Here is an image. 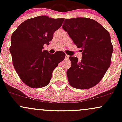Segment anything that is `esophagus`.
Listing matches in <instances>:
<instances>
[{
  "label": "esophagus",
  "instance_id": "34e87169",
  "mask_svg": "<svg viewBox=\"0 0 122 122\" xmlns=\"http://www.w3.org/2000/svg\"><path fill=\"white\" fill-rule=\"evenodd\" d=\"M69 56L68 55H67V54H66L65 55V59H67V60H68L69 59Z\"/></svg>",
  "mask_w": 122,
  "mask_h": 122
}]
</instances>
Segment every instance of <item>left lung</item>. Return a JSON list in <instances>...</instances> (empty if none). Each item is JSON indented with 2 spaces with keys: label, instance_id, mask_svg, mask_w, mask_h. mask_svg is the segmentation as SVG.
Here are the masks:
<instances>
[{
  "label": "left lung",
  "instance_id": "left-lung-1",
  "mask_svg": "<svg viewBox=\"0 0 122 122\" xmlns=\"http://www.w3.org/2000/svg\"><path fill=\"white\" fill-rule=\"evenodd\" d=\"M62 28L78 48L82 49V59L69 57L72 65L67 71L71 86L89 89L101 81L111 65L112 44L109 32L92 19H66Z\"/></svg>",
  "mask_w": 122,
  "mask_h": 122
}]
</instances>
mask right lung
<instances>
[{"mask_svg":"<svg viewBox=\"0 0 122 122\" xmlns=\"http://www.w3.org/2000/svg\"><path fill=\"white\" fill-rule=\"evenodd\" d=\"M64 19L39 16L24 21L12 33L10 51L13 66L21 80L30 88H39L50 82L53 71L62 61V51L50 54L43 50Z\"/></svg>","mask_w":122,"mask_h":122,"instance_id":"1","label":"right lung"}]
</instances>
